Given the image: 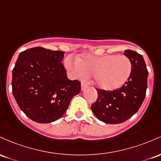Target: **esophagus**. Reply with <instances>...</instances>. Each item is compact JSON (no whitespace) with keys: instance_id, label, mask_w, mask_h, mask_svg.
<instances>
[{"instance_id":"34e87169","label":"esophagus","mask_w":161,"mask_h":161,"mask_svg":"<svg viewBox=\"0 0 161 161\" xmlns=\"http://www.w3.org/2000/svg\"><path fill=\"white\" fill-rule=\"evenodd\" d=\"M87 88V84H86V83L85 82H82L81 83V90H84L85 89Z\"/></svg>"}]
</instances>
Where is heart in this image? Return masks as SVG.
I'll use <instances>...</instances> for the list:
<instances>
[{"mask_svg": "<svg viewBox=\"0 0 161 161\" xmlns=\"http://www.w3.org/2000/svg\"><path fill=\"white\" fill-rule=\"evenodd\" d=\"M66 68L77 77L91 76L93 84L105 91H113L127 82L132 71L131 61L125 55H105L101 56L84 53L65 61Z\"/></svg>", "mask_w": 161, "mask_h": 161, "instance_id": "1", "label": "heart"}]
</instances>
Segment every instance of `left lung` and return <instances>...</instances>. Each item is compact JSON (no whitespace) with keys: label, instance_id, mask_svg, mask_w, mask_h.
Here are the masks:
<instances>
[{"label":"left lung","instance_id":"1","mask_svg":"<svg viewBox=\"0 0 161 161\" xmlns=\"http://www.w3.org/2000/svg\"><path fill=\"white\" fill-rule=\"evenodd\" d=\"M124 55L132 64V71L127 82L113 91L98 90V97L91 109L98 119L107 124L125 122L138 112L146 95L147 70L144 58L138 52L125 50Z\"/></svg>","mask_w":161,"mask_h":161}]
</instances>
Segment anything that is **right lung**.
I'll return each instance as SVG.
<instances>
[{
  "instance_id": "1",
  "label": "right lung",
  "mask_w": 161,
  "mask_h": 161,
  "mask_svg": "<svg viewBox=\"0 0 161 161\" xmlns=\"http://www.w3.org/2000/svg\"><path fill=\"white\" fill-rule=\"evenodd\" d=\"M64 52L35 47L20 52L12 71V90L18 106L30 119L49 123L61 118L80 82L68 78L61 61Z\"/></svg>"
}]
</instances>
